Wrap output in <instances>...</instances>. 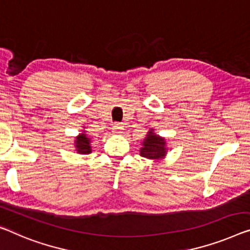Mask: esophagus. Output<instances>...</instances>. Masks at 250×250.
Masks as SVG:
<instances>
[{
    "instance_id": "1",
    "label": "esophagus",
    "mask_w": 250,
    "mask_h": 250,
    "mask_svg": "<svg viewBox=\"0 0 250 250\" xmlns=\"http://www.w3.org/2000/svg\"><path fill=\"white\" fill-rule=\"evenodd\" d=\"M122 129H124V128H122L120 125H114L112 126V132L113 133H120L122 131Z\"/></svg>"
}]
</instances>
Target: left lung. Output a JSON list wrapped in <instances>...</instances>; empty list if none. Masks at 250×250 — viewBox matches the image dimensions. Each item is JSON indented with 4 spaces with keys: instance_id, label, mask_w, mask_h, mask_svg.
<instances>
[{
    "instance_id": "1",
    "label": "left lung",
    "mask_w": 250,
    "mask_h": 250,
    "mask_svg": "<svg viewBox=\"0 0 250 250\" xmlns=\"http://www.w3.org/2000/svg\"><path fill=\"white\" fill-rule=\"evenodd\" d=\"M141 146L143 147L139 150L140 156L155 162L162 161V159L165 158L167 150H168L165 137L156 135L155 130L152 128H150V130L147 132Z\"/></svg>"
}]
</instances>
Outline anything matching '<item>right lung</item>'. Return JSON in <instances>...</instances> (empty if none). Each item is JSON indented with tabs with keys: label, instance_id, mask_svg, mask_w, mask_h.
I'll return each mask as SVG.
<instances>
[{
	"label": "right lung",
	"instance_id": "obj_1",
	"mask_svg": "<svg viewBox=\"0 0 250 250\" xmlns=\"http://www.w3.org/2000/svg\"><path fill=\"white\" fill-rule=\"evenodd\" d=\"M74 147H75V151L77 154L88 155L89 152H92L91 138H88V135H86L85 130H82V133L75 137Z\"/></svg>",
	"mask_w": 250,
	"mask_h": 250
}]
</instances>
